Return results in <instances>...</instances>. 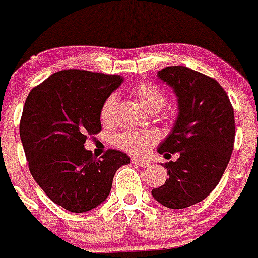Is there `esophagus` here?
<instances>
[{
	"mask_svg": "<svg viewBox=\"0 0 258 258\" xmlns=\"http://www.w3.org/2000/svg\"><path fill=\"white\" fill-rule=\"evenodd\" d=\"M132 163L136 164V165H138V166H141V168H149L150 166L149 161L142 160V159H137V157H133V159H132Z\"/></svg>",
	"mask_w": 258,
	"mask_h": 258,
	"instance_id": "34e87169",
	"label": "esophagus"
}]
</instances>
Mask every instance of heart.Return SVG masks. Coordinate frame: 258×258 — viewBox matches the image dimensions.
I'll return each instance as SVG.
<instances>
[{"label":"heart","mask_w":258,"mask_h":258,"mask_svg":"<svg viewBox=\"0 0 258 258\" xmlns=\"http://www.w3.org/2000/svg\"><path fill=\"white\" fill-rule=\"evenodd\" d=\"M132 94L150 112H157L165 106V93L152 83H138L132 88ZM116 108V95L111 94L102 103L99 116L104 124L113 120ZM159 136L154 131H125L113 137V145L121 151L133 156H145L157 142Z\"/></svg>","instance_id":"heart-1"}]
</instances>
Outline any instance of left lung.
Wrapping results in <instances>:
<instances>
[{
	"label": "left lung",
	"mask_w": 258,
	"mask_h": 258,
	"mask_svg": "<svg viewBox=\"0 0 258 258\" xmlns=\"http://www.w3.org/2000/svg\"><path fill=\"white\" fill-rule=\"evenodd\" d=\"M157 76L178 101L174 126L157 151L179 157L165 163L169 178L151 194L166 208H187L206 199L226 169L235 140L234 109L216 80L191 68L165 67Z\"/></svg>",
	"instance_id": "left-lung-1"
}]
</instances>
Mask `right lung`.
I'll return each mask as SVG.
<instances>
[{
    "label": "right lung",
    "mask_w": 258,
    "mask_h": 258,
    "mask_svg": "<svg viewBox=\"0 0 258 258\" xmlns=\"http://www.w3.org/2000/svg\"><path fill=\"white\" fill-rule=\"evenodd\" d=\"M122 77L64 70L29 92L20 118V140L29 172L52 202L74 213L95 208L108 197L116 170L131 163L107 150L102 159L84 149L102 131V103Z\"/></svg>",
    "instance_id": "right-lung-1"
}]
</instances>
